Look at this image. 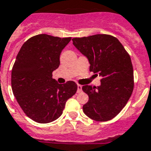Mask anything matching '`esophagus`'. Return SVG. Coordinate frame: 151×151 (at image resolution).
Returning a JSON list of instances; mask_svg holds the SVG:
<instances>
[{
	"instance_id": "obj_1",
	"label": "esophagus",
	"mask_w": 151,
	"mask_h": 151,
	"mask_svg": "<svg viewBox=\"0 0 151 151\" xmlns=\"http://www.w3.org/2000/svg\"><path fill=\"white\" fill-rule=\"evenodd\" d=\"M81 90H82V86H81V85H78V93L81 92Z\"/></svg>"
}]
</instances>
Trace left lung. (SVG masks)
I'll list each match as a JSON object with an SVG mask.
<instances>
[{
	"label": "left lung",
	"instance_id": "1",
	"mask_svg": "<svg viewBox=\"0 0 151 151\" xmlns=\"http://www.w3.org/2000/svg\"><path fill=\"white\" fill-rule=\"evenodd\" d=\"M73 44L90 61V72L101 76V86H83L89 96L85 114L98 122L116 117L127 105L134 90V70L129 53L109 34L74 37Z\"/></svg>",
	"mask_w": 151,
	"mask_h": 151
}]
</instances>
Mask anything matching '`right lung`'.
Masks as SVG:
<instances>
[{
	"instance_id": "1",
	"label": "right lung",
	"mask_w": 151,
	"mask_h": 151,
	"mask_svg": "<svg viewBox=\"0 0 151 151\" xmlns=\"http://www.w3.org/2000/svg\"><path fill=\"white\" fill-rule=\"evenodd\" d=\"M71 37L38 34L24 42L17 53L11 74L12 90L19 106L38 123L55 121L78 86L69 81L58 84L53 71L60 65V54Z\"/></svg>"
}]
</instances>
